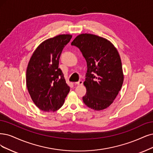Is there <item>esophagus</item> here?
<instances>
[{
  "mask_svg": "<svg viewBox=\"0 0 153 153\" xmlns=\"http://www.w3.org/2000/svg\"><path fill=\"white\" fill-rule=\"evenodd\" d=\"M82 84H83V81L82 80H80V81H79L78 82H75V84H76V85H82Z\"/></svg>",
  "mask_w": 153,
  "mask_h": 153,
  "instance_id": "1",
  "label": "esophagus"
}]
</instances>
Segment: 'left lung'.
Masks as SVG:
<instances>
[{
    "label": "left lung",
    "mask_w": 153,
    "mask_h": 153,
    "mask_svg": "<svg viewBox=\"0 0 153 153\" xmlns=\"http://www.w3.org/2000/svg\"><path fill=\"white\" fill-rule=\"evenodd\" d=\"M71 45L80 50L87 62L84 104L94 110L106 108L115 99L123 82L117 50L106 39L87 33L78 35Z\"/></svg>",
    "instance_id": "1"
}]
</instances>
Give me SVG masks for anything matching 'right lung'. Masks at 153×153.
Returning <instances> with one entry per match:
<instances>
[{
	"label": "right lung",
	"mask_w": 153,
	"mask_h": 153,
	"mask_svg": "<svg viewBox=\"0 0 153 153\" xmlns=\"http://www.w3.org/2000/svg\"><path fill=\"white\" fill-rule=\"evenodd\" d=\"M71 38L70 35H60L44 41L34 52L28 64V92L34 103L44 111L59 110L70 91L59 65L62 50Z\"/></svg>",
	"instance_id": "obj_1"
}]
</instances>
